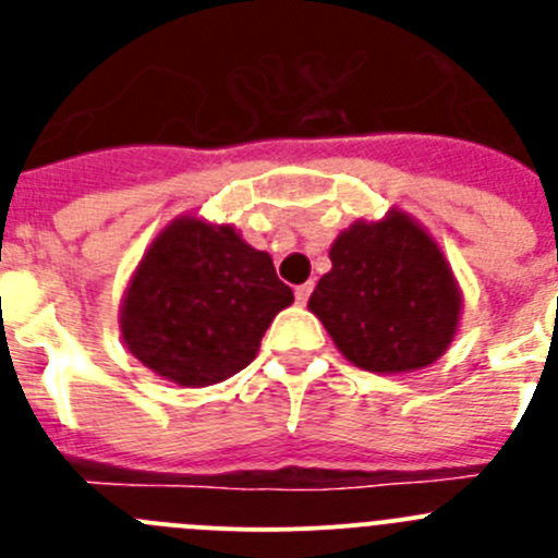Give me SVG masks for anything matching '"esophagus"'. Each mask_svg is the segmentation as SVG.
<instances>
[{
    "label": "esophagus",
    "instance_id": "34e87169",
    "mask_svg": "<svg viewBox=\"0 0 558 558\" xmlns=\"http://www.w3.org/2000/svg\"><path fill=\"white\" fill-rule=\"evenodd\" d=\"M310 293H313V282L299 284V288H295V301H299V304H306V301H310Z\"/></svg>",
    "mask_w": 558,
    "mask_h": 558
}]
</instances>
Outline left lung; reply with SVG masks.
Listing matches in <instances>:
<instances>
[{"mask_svg":"<svg viewBox=\"0 0 558 558\" xmlns=\"http://www.w3.org/2000/svg\"><path fill=\"white\" fill-rule=\"evenodd\" d=\"M329 259L310 310L345 360L373 373H403L442 356L462 299L442 252L415 221L390 213L379 223H354L335 240Z\"/></svg>","mask_w":558,"mask_h":558,"instance_id":"left-lung-1","label":"left lung"}]
</instances>
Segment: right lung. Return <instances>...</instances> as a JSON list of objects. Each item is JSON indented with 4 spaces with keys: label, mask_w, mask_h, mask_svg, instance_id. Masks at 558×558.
Here are the masks:
<instances>
[{
    "label": "right lung",
    "mask_w": 558,
    "mask_h": 558,
    "mask_svg": "<svg viewBox=\"0 0 558 558\" xmlns=\"http://www.w3.org/2000/svg\"><path fill=\"white\" fill-rule=\"evenodd\" d=\"M293 290L274 259L232 227L179 218L151 243L121 306L126 349L182 387L229 379L257 356L259 340Z\"/></svg>",
    "instance_id": "1"
}]
</instances>
